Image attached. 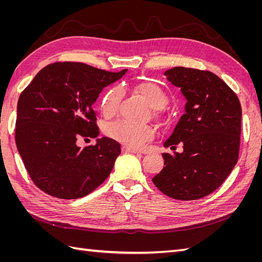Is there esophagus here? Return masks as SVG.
I'll return each instance as SVG.
<instances>
[{"mask_svg":"<svg viewBox=\"0 0 262 262\" xmlns=\"http://www.w3.org/2000/svg\"><path fill=\"white\" fill-rule=\"evenodd\" d=\"M122 152H123V153H141L140 150H138V149H136V148L128 147V146H123V147H122Z\"/></svg>","mask_w":262,"mask_h":262,"instance_id":"esophagus-1","label":"esophagus"}]
</instances>
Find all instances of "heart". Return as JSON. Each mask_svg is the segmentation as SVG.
Instances as JSON below:
<instances>
[{"mask_svg": "<svg viewBox=\"0 0 262 262\" xmlns=\"http://www.w3.org/2000/svg\"><path fill=\"white\" fill-rule=\"evenodd\" d=\"M133 92L143 98L154 109V116L161 117L162 109L168 104V96L161 86L152 82H142L133 87ZM123 99V92L120 87L108 90L101 98L100 108L105 117L112 118L117 115ZM105 134L119 143L128 147L139 148L155 136L152 125H134L125 121L110 122L105 125Z\"/></svg>", "mask_w": 262, "mask_h": 262, "instance_id": "heart-1", "label": "heart"}]
</instances>
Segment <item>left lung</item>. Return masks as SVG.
<instances>
[{
  "label": "left lung",
  "instance_id": "left-lung-1",
  "mask_svg": "<svg viewBox=\"0 0 262 262\" xmlns=\"http://www.w3.org/2000/svg\"><path fill=\"white\" fill-rule=\"evenodd\" d=\"M187 98L186 114L165 147L182 153H163L165 167L152 179L172 199H201L216 190L238 161L242 107L237 95L210 71L176 67L165 72Z\"/></svg>",
  "mask_w": 262,
  "mask_h": 262
}]
</instances>
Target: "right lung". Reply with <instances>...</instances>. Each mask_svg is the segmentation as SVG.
<instances>
[{"instance_id": "1", "label": "right lung", "mask_w": 262, "mask_h": 262, "mask_svg": "<svg viewBox=\"0 0 262 262\" xmlns=\"http://www.w3.org/2000/svg\"><path fill=\"white\" fill-rule=\"evenodd\" d=\"M125 72L54 62L39 71L21 92L15 141L31 180L43 192L78 199L109 176L121 153L120 144L106 137L84 147L77 141L98 137L92 105L105 86Z\"/></svg>"}]
</instances>
